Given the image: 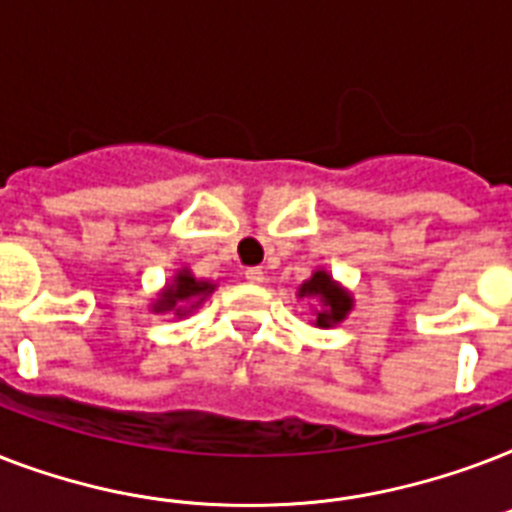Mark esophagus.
Listing matches in <instances>:
<instances>
[{
	"label": "esophagus",
	"instance_id": "34e87169",
	"mask_svg": "<svg viewBox=\"0 0 512 512\" xmlns=\"http://www.w3.org/2000/svg\"><path fill=\"white\" fill-rule=\"evenodd\" d=\"M244 276H247V281H252V284H263L265 281L263 268H247V271H244Z\"/></svg>",
	"mask_w": 512,
	"mask_h": 512
}]
</instances>
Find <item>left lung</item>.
Instances as JSON below:
<instances>
[{
	"label": "left lung",
	"mask_w": 512,
	"mask_h": 512,
	"mask_svg": "<svg viewBox=\"0 0 512 512\" xmlns=\"http://www.w3.org/2000/svg\"><path fill=\"white\" fill-rule=\"evenodd\" d=\"M300 297H308V300H316L319 303V311H316V327L329 329L340 324L345 316L353 308V297L345 287H340L327 271H313V276L308 281L300 284Z\"/></svg>",
	"instance_id": "1"
}]
</instances>
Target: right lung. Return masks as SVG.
<instances>
[{
	"mask_svg": "<svg viewBox=\"0 0 512 512\" xmlns=\"http://www.w3.org/2000/svg\"><path fill=\"white\" fill-rule=\"evenodd\" d=\"M212 292H215V284H212V281L196 279L188 268H180V271L172 276L170 284L159 292L156 303L151 305V311L175 313L177 319H180V316H188L191 311H196Z\"/></svg>",
	"mask_w": 512,
	"mask_h": 512,
	"instance_id": "right-lung-1",
	"label": "right lung"
}]
</instances>
